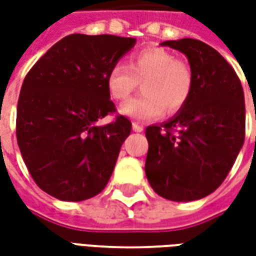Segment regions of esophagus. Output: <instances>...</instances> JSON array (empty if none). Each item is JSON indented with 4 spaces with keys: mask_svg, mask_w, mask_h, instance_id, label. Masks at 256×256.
Returning a JSON list of instances; mask_svg holds the SVG:
<instances>
[{
    "mask_svg": "<svg viewBox=\"0 0 256 256\" xmlns=\"http://www.w3.org/2000/svg\"><path fill=\"white\" fill-rule=\"evenodd\" d=\"M133 130L134 132H137V133H141V132L144 130V128H142L141 124H138V123L133 122Z\"/></svg>",
    "mask_w": 256,
    "mask_h": 256,
    "instance_id": "obj_1",
    "label": "esophagus"
}]
</instances>
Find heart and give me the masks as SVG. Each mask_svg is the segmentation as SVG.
Returning <instances> with one entry per match:
<instances>
[{"label": "heart", "mask_w": 256, "mask_h": 256, "mask_svg": "<svg viewBox=\"0 0 256 256\" xmlns=\"http://www.w3.org/2000/svg\"><path fill=\"white\" fill-rule=\"evenodd\" d=\"M144 94L120 106L124 116L148 120L176 115L186 106L193 89V72L189 63L162 46H146L134 52L128 67L115 64L106 75V89L114 100H126L138 84Z\"/></svg>", "instance_id": "obj_1"}]
</instances>
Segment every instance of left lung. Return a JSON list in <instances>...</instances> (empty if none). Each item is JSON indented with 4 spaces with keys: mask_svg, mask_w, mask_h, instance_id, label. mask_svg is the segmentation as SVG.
Here are the masks:
<instances>
[{
    "mask_svg": "<svg viewBox=\"0 0 256 256\" xmlns=\"http://www.w3.org/2000/svg\"><path fill=\"white\" fill-rule=\"evenodd\" d=\"M162 45L186 54L193 72L190 98L176 118L148 126L145 174L159 196L192 202L224 182L246 137V102L230 64L192 38Z\"/></svg>",
    "mask_w": 256,
    "mask_h": 256,
    "instance_id": "left-lung-1",
    "label": "left lung"
}]
</instances>
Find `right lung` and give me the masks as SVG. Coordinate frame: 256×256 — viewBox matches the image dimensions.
Segmentation results:
<instances>
[{"mask_svg": "<svg viewBox=\"0 0 256 256\" xmlns=\"http://www.w3.org/2000/svg\"><path fill=\"white\" fill-rule=\"evenodd\" d=\"M134 38L71 34L54 44L26 75L16 137L31 177L64 202L98 194L111 178L132 122L116 115L106 89L112 66ZM115 114L111 124L95 122Z\"/></svg>", "mask_w": 256, "mask_h": 256, "instance_id": "1", "label": "right lung"}]
</instances>
